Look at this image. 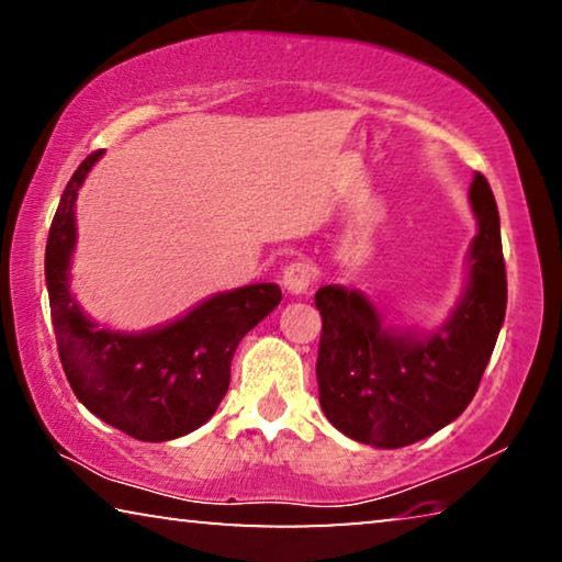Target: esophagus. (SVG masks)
<instances>
[{
    "instance_id": "esophagus-1",
    "label": "esophagus",
    "mask_w": 562,
    "mask_h": 562,
    "mask_svg": "<svg viewBox=\"0 0 562 562\" xmlns=\"http://www.w3.org/2000/svg\"><path fill=\"white\" fill-rule=\"evenodd\" d=\"M313 280H315V267L305 262V259H295V262H290L282 272V284L290 295H303V292H307L310 284H313Z\"/></svg>"
}]
</instances>
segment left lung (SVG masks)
<instances>
[{
    "label": "left lung",
    "instance_id": "8db88e82",
    "mask_svg": "<svg viewBox=\"0 0 562 562\" xmlns=\"http://www.w3.org/2000/svg\"><path fill=\"white\" fill-rule=\"evenodd\" d=\"M469 201L480 227L469 247V280L439 330L391 328L361 292L340 284L315 292L321 406L346 437L379 449L408 447L454 422L480 389L505 323L507 274L497 201L482 173Z\"/></svg>",
    "mask_w": 562,
    "mask_h": 562
}]
</instances>
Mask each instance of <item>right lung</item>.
Here are the masks:
<instances>
[{"instance_id": "1", "label": "right lung", "mask_w": 562, "mask_h": 562, "mask_svg": "<svg viewBox=\"0 0 562 562\" xmlns=\"http://www.w3.org/2000/svg\"><path fill=\"white\" fill-rule=\"evenodd\" d=\"M103 150L78 166L63 191L45 249V282L57 353L80 404L140 441H169L214 416L229 389L239 340L280 305L272 282L216 292L161 328L121 333L100 328L70 295L75 199Z\"/></svg>"}]
</instances>
